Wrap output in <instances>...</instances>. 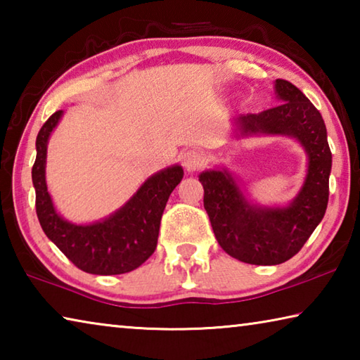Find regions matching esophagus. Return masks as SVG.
<instances>
[{
	"label": "esophagus",
	"mask_w": 360,
	"mask_h": 360,
	"mask_svg": "<svg viewBox=\"0 0 360 360\" xmlns=\"http://www.w3.org/2000/svg\"><path fill=\"white\" fill-rule=\"evenodd\" d=\"M206 157L202 150L191 149L182 154V165L187 169V172H197V169L205 165Z\"/></svg>",
	"instance_id": "obj_1"
}]
</instances>
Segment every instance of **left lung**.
Returning <instances> with one entry per match:
<instances>
[{
	"label": "left lung",
	"mask_w": 360,
	"mask_h": 360,
	"mask_svg": "<svg viewBox=\"0 0 360 360\" xmlns=\"http://www.w3.org/2000/svg\"><path fill=\"white\" fill-rule=\"evenodd\" d=\"M281 105L236 119L241 135H285L300 141L308 155L303 187L289 206L251 205L222 169L198 176L203 205L216 240L225 252L245 264L278 265L300 251L326 214L332 152L322 115L294 84L276 79Z\"/></svg>",
	"instance_id": "1"
}]
</instances>
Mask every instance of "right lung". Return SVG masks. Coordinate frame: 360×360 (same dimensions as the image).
Returning <instances> with one entry per match:
<instances>
[{
	"label": "right lung",
	"instance_id": "right-lung-1",
	"mask_svg": "<svg viewBox=\"0 0 360 360\" xmlns=\"http://www.w3.org/2000/svg\"><path fill=\"white\" fill-rule=\"evenodd\" d=\"M62 115L63 111L53 112L36 138L32 178L41 227L47 238L85 273L122 275L135 270L154 254L163 210L184 172L174 165L150 176L119 211L100 222L76 225L65 221L53 208L46 184L47 141Z\"/></svg>",
	"mask_w": 360,
	"mask_h": 360
}]
</instances>
